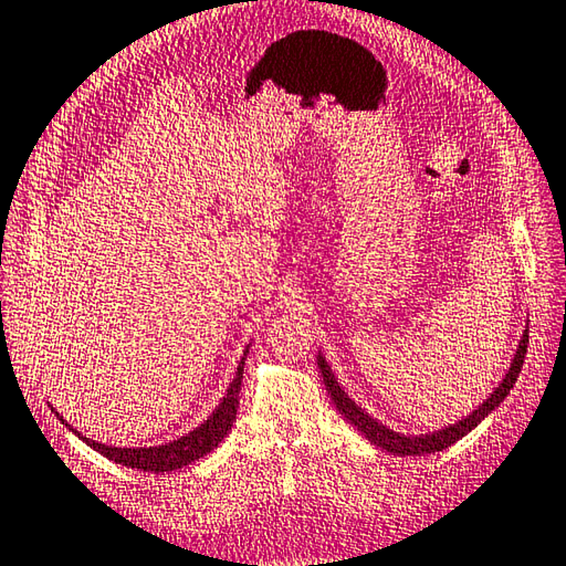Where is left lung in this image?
<instances>
[{"instance_id": "left-lung-1", "label": "left lung", "mask_w": 566, "mask_h": 566, "mask_svg": "<svg viewBox=\"0 0 566 566\" xmlns=\"http://www.w3.org/2000/svg\"><path fill=\"white\" fill-rule=\"evenodd\" d=\"M525 353H527V328L523 331V336H520V343L515 348V356L511 368L503 375V380L497 382L495 390L489 395V400L483 405H479L473 409L469 417L459 419L457 424H449L444 429H437V431H429V434H400V431H392L387 429L385 424H380L378 419H373L365 409H360L356 402L350 400L348 392L343 390L338 385L336 375L331 373V365L326 363V358L318 353V370L324 375V382H326V390L331 392V400H334L336 409L343 415L346 422H350L356 427L360 434L370 441V444L380 447L385 451L395 453V457H422V453H434V451H444L447 447L457 444L459 439H463L469 434L471 429L479 427L485 417H489L495 407H501V402L505 400L507 395H511V387L515 385L520 368H523V360H525Z\"/></svg>"}]
</instances>
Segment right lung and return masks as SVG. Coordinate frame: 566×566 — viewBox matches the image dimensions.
I'll return each mask as SVG.
<instances>
[{
    "label": "right lung",
    "instance_id": "1",
    "mask_svg": "<svg viewBox=\"0 0 566 566\" xmlns=\"http://www.w3.org/2000/svg\"><path fill=\"white\" fill-rule=\"evenodd\" d=\"M248 350H250V346L245 348V353H242L238 370H235V378H232V382L228 385V392L223 400H220V405L213 409V415H210L201 427L188 431V434L181 439L169 441V444L139 447V449H119V447L97 444V441L83 437L81 431H75L59 412H55L53 407H51V412H55V417H59L65 427L73 429V434H77V439H83L87 447L99 451L109 461L122 463V467H129L137 471H151V473H166V471L184 469V467H188V463L203 459L206 453L213 451L220 441L226 439L232 422H235L238 405H240L238 395H240V382H242V368H245Z\"/></svg>",
    "mask_w": 566,
    "mask_h": 566
}]
</instances>
